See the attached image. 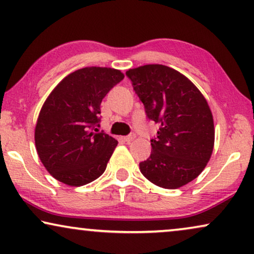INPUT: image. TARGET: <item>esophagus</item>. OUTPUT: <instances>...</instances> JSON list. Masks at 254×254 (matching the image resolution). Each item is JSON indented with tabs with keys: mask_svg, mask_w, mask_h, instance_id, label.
<instances>
[{
	"mask_svg": "<svg viewBox=\"0 0 254 254\" xmlns=\"http://www.w3.org/2000/svg\"><path fill=\"white\" fill-rule=\"evenodd\" d=\"M134 138H136V136H134V134H129V136L124 137V140L127 141V143H131V141H132Z\"/></svg>",
	"mask_w": 254,
	"mask_h": 254,
	"instance_id": "obj_1",
	"label": "esophagus"
}]
</instances>
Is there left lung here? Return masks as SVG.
<instances>
[{"mask_svg": "<svg viewBox=\"0 0 254 254\" xmlns=\"http://www.w3.org/2000/svg\"><path fill=\"white\" fill-rule=\"evenodd\" d=\"M127 75L146 116L159 124L151 155L139 164L141 174L166 189L187 185L202 173L214 150V118L207 100L188 77L168 66L144 65Z\"/></svg>", "mask_w": 254, "mask_h": 254, "instance_id": "1", "label": "left lung"}]
</instances>
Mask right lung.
Listing matches in <instances>:
<instances>
[{"label": "right lung", "instance_id": "1", "mask_svg": "<svg viewBox=\"0 0 254 254\" xmlns=\"http://www.w3.org/2000/svg\"><path fill=\"white\" fill-rule=\"evenodd\" d=\"M123 79L118 69L84 67L51 92L37 120L35 143L40 161L54 179L80 187L106 171L118 141L97 129L100 107Z\"/></svg>", "mask_w": 254, "mask_h": 254}]
</instances>
